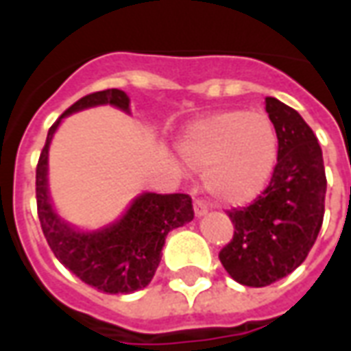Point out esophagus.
<instances>
[{"label":"esophagus","mask_w":351,"mask_h":351,"mask_svg":"<svg viewBox=\"0 0 351 351\" xmlns=\"http://www.w3.org/2000/svg\"><path fill=\"white\" fill-rule=\"evenodd\" d=\"M194 215H196L198 219H202V217H206L207 215V206L202 200L194 202Z\"/></svg>","instance_id":"34e87169"}]
</instances>
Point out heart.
<instances>
[{
    "mask_svg": "<svg viewBox=\"0 0 351 351\" xmlns=\"http://www.w3.org/2000/svg\"><path fill=\"white\" fill-rule=\"evenodd\" d=\"M186 170L224 206H245L269 185L278 158L277 129L262 112L226 110L193 123L179 140Z\"/></svg>",
    "mask_w": 351,
    "mask_h": 351,
    "instance_id": "1",
    "label": "heart"
}]
</instances>
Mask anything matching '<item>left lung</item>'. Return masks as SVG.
Instances as JSON below:
<instances>
[{"mask_svg": "<svg viewBox=\"0 0 351 351\" xmlns=\"http://www.w3.org/2000/svg\"><path fill=\"white\" fill-rule=\"evenodd\" d=\"M265 112L277 129V166L262 196L228 211L234 239L219 254L230 277L252 288L305 262L324 222L327 189L322 147L305 119L275 97H265Z\"/></svg>", "mask_w": 351, "mask_h": 351, "instance_id": "8db88e82", "label": "left lung"}]
</instances>
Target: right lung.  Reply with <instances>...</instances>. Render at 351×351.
<instances>
[{
	"label": "right lung",
	"mask_w": 351,
	"mask_h": 351,
	"mask_svg": "<svg viewBox=\"0 0 351 351\" xmlns=\"http://www.w3.org/2000/svg\"><path fill=\"white\" fill-rule=\"evenodd\" d=\"M106 104L130 114L129 95L106 89L82 97L50 127L37 165V211L46 241L71 273L106 293H132L151 282L166 235L193 221L194 211L186 194L155 193L138 194L117 221L95 230L76 228L56 211L48 189V151L53 134L71 114Z\"/></svg>",
	"instance_id": "obj_1"
}]
</instances>
